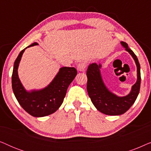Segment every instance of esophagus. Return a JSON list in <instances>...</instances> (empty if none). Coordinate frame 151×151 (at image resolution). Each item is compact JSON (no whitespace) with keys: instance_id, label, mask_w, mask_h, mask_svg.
<instances>
[{"instance_id":"1","label":"esophagus","mask_w":151,"mask_h":151,"mask_svg":"<svg viewBox=\"0 0 151 151\" xmlns=\"http://www.w3.org/2000/svg\"><path fill=\"white\" fill-rule=\"evenodd\" d=\"M78 70L80 71H84L85 70L86 65L84 63H80L77 66Z\"/></svg>"}]
</instances>
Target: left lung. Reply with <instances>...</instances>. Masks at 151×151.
I'll list each match as a JSON object with an SVG mask.
<instances>
[{
	"label": "left lung",
	"mask_w": 151,
	"mask_h": 151,
	"mask_svg": "<svg viewBox=\"0 0 151 151\" xmlns=\"http://www.w3.org/2000/svg\"><path fill=\"white\" fill-rule=\"evenodd\" d=\"M122 46L133 58L137 66V81L132 86L131 91L125 96H118L109 89L104 84L101 74V64L92 63L88 65L87 76L88 94L95 107L101 113L108 115H119L127 112L135 102L139 93L141 84L140 65L135 53L122 41Z\"/></svg>",
	"instance_id": "8db88e82"
}]
</instances>
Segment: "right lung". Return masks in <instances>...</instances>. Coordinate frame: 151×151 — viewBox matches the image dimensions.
Returning a JSON list of instances; mask_svg holds the SVG:
<instances>
[{
  "mask_svg": "<svg viewBox=\"0 0 151 151\" xmlns=\"http://www.w3.org/2000/svg\"><path fill=\"white\" fill-rule=\"evenodd\" d=\"M38 45L34 42L20 51L14 62L12 77V89L20 106L29 114L40 117L55 112L63 104L68 86L77 75L74 67H61L54 78L45 88L27 91L18 77V69L24 51L27 48Z\"/></svg>",
  "mask_w": 151,
  "mask_h": 151,
  "instance_id": "add662e5",
  "label": "right lung"
}]
</instances>
